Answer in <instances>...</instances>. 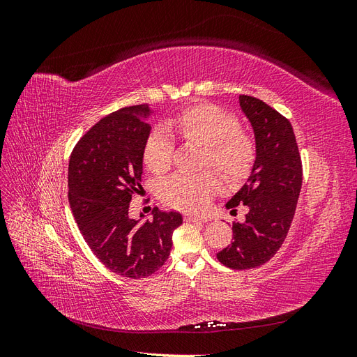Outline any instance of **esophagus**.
<instances>
[{
  "instance_id": "1",
  "label": "esophagus",
  "mask_w": 357,
  "mask_h": 357,
  "mask_svg": "<svg viewBox=\"0 0 357 357\" xmlns=\"http://www.w3.org/2000/svg\"><path fill=\"white\" fill-rule=\"evenodd\" d=\"M185 220L189 222V223H204V222H207V219H205V218H199V215L190 214V213H188L185 215Z\"/></svg>"
}]
</instances>
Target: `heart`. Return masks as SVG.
I'll list each match as a JSON object with an SVG mask.
<instances>
[{
  "instance_id": "b5f03b06",
  "label": "heart",
  "mask_w": 357,
  "mask_h": 357,
  "mask_svg": "<svg viewBox=\"0 0 357 357\" xmlns=\"http://www.w3.org/2000/svg\"><path fill=\"white\" fill-rule=\"evenodd\" d=\"M168 126L186 139L207 147L205 165L214 167L228 181L247 177L256 159V144L250 134L240 128L232 113L213 104H195L172 116ZM174 142L169 129L156 125L147 135L143 159L153 174H164L172 165ZM219 177L213 171L180 174L160 185V198L169 207L202 211L219 189Z\"/></svg>"
}]
</instances>
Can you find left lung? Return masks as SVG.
Masks as SVG:
<instances>
[{"label":"left lung","instance_id":"1","mask_svg":"<svg viewBox=\"0 0 357 357\" xmlns=\"http://www.w3.org/2000/svg\"><path fill=\"white\" fill-rule=\"evenodd\" d=\"M240 105L256 138V160L245 185L226 204L247 205L244 223H232L234 241L218 253L232 269L261 266L286 240L302 186V162L289 119L255 96L240 95Z\"/></svg>","mask_w":357,"mask_h":357}]
</instances>
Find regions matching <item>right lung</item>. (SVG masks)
I'll use <instances>...</instances> for the list:
<instances>
[{
    "mask_svg": "<svg viewBox=\"0 0 357 357\" xmlns=\"http://www.w3.org/2000/svg\"><path fill=\"white\" fill-rule=\"evenodd\" d=\"M147 114L143 104L105 116L74 146L68 165V201L84 241L105 268L128 278L155 274L183 223L178 211L158 207L144 223L128 214L143 189V147L152 129Z\"/></svg>",
    "mask_w": 357,
    "mask_h": 357,
    "instance_id": "add662e5",
    "label": "right lung"
}]
</instances>
